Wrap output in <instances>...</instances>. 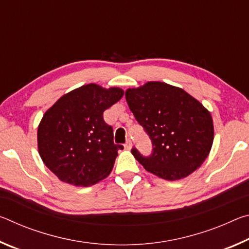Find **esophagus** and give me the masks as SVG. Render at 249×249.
I'll use <instances>...</instances> for the list:
<instances>
[{"instance_id": "34e87169", "label": "esophagus", "mask_w": 249, "mask_h": 249, "mask_svg": "<svg viewBox=\"0 0 249 249\" xmlns=\"http://www.w3.org/2000/svg\"><path fill=\"white\" fill-rule=\"evenodd\" d=\"M130 147H132V141H130V140H129V138H128V140H127V141H126V142H125V148H127V149H129V148H130Z\"/></svg>"}]
</instances>
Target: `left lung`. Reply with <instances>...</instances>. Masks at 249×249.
<instances>
[{
    "label": "left lung",
    "instance_id": "left-lung-1",
    "mask_svg": "<svg viewBox=\"0 0 249 249\" xmlns=\"http://www.w3.org/2000/svg\"><path fill=\"white\" fill-rule=\"evenodd\" d=\"M130 111L148 135L153 150L132 154L147 171L178 180L196 170L213 144V121L199 101L180 88L151 81L125 92Z\"/></svg>",
    "mask_w": 249,
    "mask_h": 249
}]
</instances>
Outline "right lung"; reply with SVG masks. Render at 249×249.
I'll return each mask as SVG.
<instances>
[{
	"label": "right lung",
	"mask_w": 249,
	"mask_h": 249,
	"mask_svg": "<svg viewBox=\"0 0 249 249\" xmlns=\"http://www.w3.org/2000/svg\"><path fill=\"white\" fill-rule=\"evenodd\" d=\"M123 94L119 88L90 83L61 96L45 113L37 132L39 155L61 181L89 187L112 171L124 147L114 144L103 112Z\"/></svg>",
	"instance_id": "obj_1"
}]
</instances>
